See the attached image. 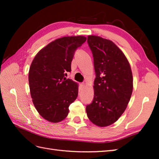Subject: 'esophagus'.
Masks as SVG:
<instances>
[{"label": "esophagus", "instance_id": "obj_1", "mask_svg": "<svg viewBox=\"0 0 159 159\" xmlns=\"http://www.w3.org/2000/svg\"><path fill=\"white\" fill-rule=\"evenodd\" d=\"M84 87H85V85H84L83 83H80V85H79V89H82Z\"/></svg>", "mask_w": 159, "mask_h": 159}]
</instances>
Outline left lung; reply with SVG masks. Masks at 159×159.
Segmentation results:
<instances>
[{"instance_id":"1","label":"left lung","mask_w":159,"mask_h":159,"mask_svg":"<svg viewBox=\"0 0 159 159\" xmlns=\"http://www.w3.org/2000/svg\"><path fill=\"white\" fill-rule=\"evenodd\" d=\"M87 42L93 57L96 77L94 98L86 107L87 117L99 127H106L119 119L129 102L133 89L130 63L115 43L96 35Z\"/></svg>"}]
</instances>
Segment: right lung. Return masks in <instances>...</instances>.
<instances>
[{
  "label": "right lung",
  "mask_w": 159,
  "mask_h": 159,
  "mask_svg": "<svg viewBox=\"0 0 159 159\" xmlns=\"http://www.w3.org/2000/svg\"><path fill=\"white\" fill-rule=\"evenodd\" d=\"M85 36H67L49 43L38 52L30 66L29 83L33 103L43 119L60 122L76 99L79 85L66 79L74 51L86 41Z\"/></svg>",
  "instance_id": "obj_1"
}]
</instances>
